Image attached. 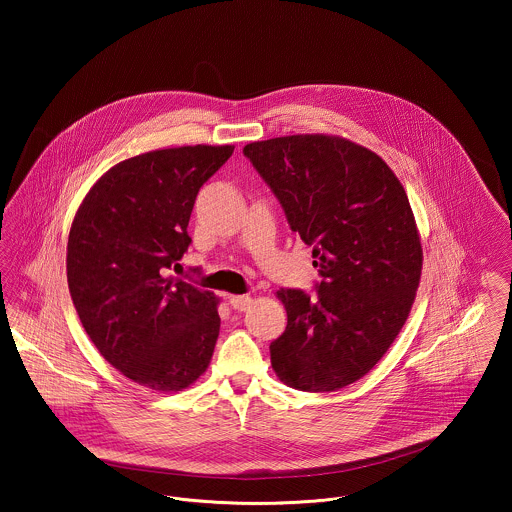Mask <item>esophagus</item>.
I'll list each match as a JSON object with an SVG mask.
<instances>
[{"mask_svg":"<svg viewBox=\"0 0 512 512\" xmlns=\"http://www.w3.org/2000/svg\"><path fill=\"white\" fill-rule=\"evenodd\" d=\"M251 297L249 295H230V305H232V309H236V311H247L249 309V305H251Z\"/></svg>","mask_w":512,"mask_h":512,"instance_id":"34e87169","label":"esophagus"}]
</instances>
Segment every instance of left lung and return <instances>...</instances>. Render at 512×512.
<instances>
[{"label":"left lung","mask_w":512,"mask_h":512,"mask_svg":"<svg viewBox=\"0 0 512 512\" xmlns=\"http://www.w3.org/2000/svg\"><path fill=\"white\" fill-rule=\"evenodd\" d=\"M244 155L313 247L317 295L278 290L288 326L270 343L276 376L301 391L345 388L384 357L411 313L422 245L405 188L374 151L340 136L251 142Z\"/></svg>","instance_id":"1"}]
</instances>
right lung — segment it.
<instances>
[{"label":"right lung","instance_id":"1","mask_svg":"<svg viewBox=\"0 0 512 512\" xmlns=\"http://www.w3.org/2000/svg\"><path fill=\"white\" fill-rule=\"evenodd\" d=\"M232 151L184 146L130 157L99 178L74 215V309L103 359L149 390H186L211 363L219 299L165 274L192 244L199 188Z\"/></svg>","mask_w":512,"mask_h":512}]
</instances>
